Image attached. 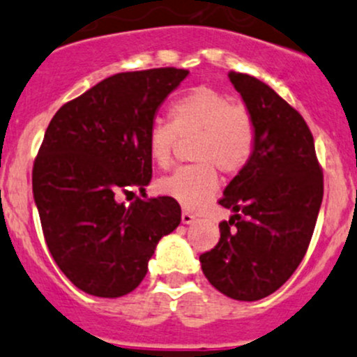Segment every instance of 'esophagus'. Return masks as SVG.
I'll use <instances>...</instances> for the list:
<instances>
[{
  "label": "esophagus",
  "instance_id": "obj_1",
  "mask_svg": "<svg viewBox=\"0 0 357 357\" xmlns=\"http://www.w3.org/2000/svg\"><path fill=\"white\" fill-rule=\"evenodd\" d=\"M181 221L185 225H190V223H193V221H195V216H193L192 213H188V211H183V213H181Z\"/></svg>",
  "mask_w": 357,
  "mask_h": 357
}]
</instances>
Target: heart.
I'll return each mask as SVG.
<instances>
[{"mask_svg": "<svg viewBox=\"0 0 357 357\" xmlns=\"http://www.w3.org/2000/svg\"><path fill=\"white\" fill-rule=\"evenodd\" d=\"M171 122L153 120L148 130V155L158 167H169L181 139H192L195 164L176 169L158 179L157 188L190 211L202 209L220 186L218 171L237 176L251 162L258 143L249 109L213 86H195L176 99L169 109Z\"/></svg>", "mask_w": 357, "mask_h": 357, "instance_id": "1", "label": "heart"}]
</instances>
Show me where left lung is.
<instances>
[{
	"label": "left lung",
	"instance_id": "left-lung-1",
	"mask_svg": "<svg viewBox=\"0 0 357 357\" xmlns=\"http://www.w3.org/2000/svg\"><path fill=\"white\" fill-rule=\"evenodd\" d=\"M258 132L248 167L218 204L234 211L220 241L200 255L207 281L223 295L255 302L278 291L302 263L323 202V169L303 116L274 89L228 73Z\"/></svg>",
	"mask_w": 357,
	"mask_h": 357
}]
</instances>
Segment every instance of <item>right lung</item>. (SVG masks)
I'll use <instances>...</instances> for the list:
<instances>
[{"label": "right lung", "mask_w": 357, "mask_h": 357, "mask_svg": "<svg viewBox=\"0 0 357 357\" xmlns=\"http://www.w3.org/2000/svg\"><path fill=\"white\" fill-rule=\"evenodd\" d=\"M188 69L127 71L59 108L33 165L52 258L78 289L119 298L139 286L158 241L181 221L171 197L141 199L151 179L148 130ZM130 195L129 204L119 200ZM146 195V193H143Z\"/></svg>", "instance_id": "add662e5"}]
</instances>
